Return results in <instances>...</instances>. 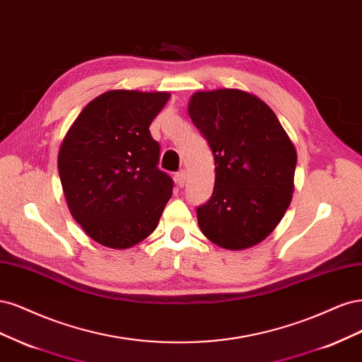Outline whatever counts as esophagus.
Listing matches in <instances>:
<instances>
[{"label": "esophagus", "mask_w": 362, "mask_h": 362, "mask_svg": "<svg viewBox=\"0 0 362 362\" xmlns=\"http://www.w3.org/2000/svg\"><path fill=\"white\" fill-rule=\"evenodd\" d=\"M174 179H176L177 186H180V188H182V186L186 182V173H185V170H180L179 173H176V176H174Z\"/></svg>", "instance_id": "obj_1"}]
</instances>
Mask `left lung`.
I'll use <instances>...</instances> for the list:
<instances>
[{"mask_svg": "<svg viewBox=\"0 0 362 362\" xmlns=\"http://www.w3.org/2000/svg\"><path fill=\"white\" fill-rule=\"evenodd\" d=\"M188 112L215 159L214 192L197 207L198 226L218 247H254L271 235L291 202L295 146L275 112L247 91H197Z\"/></svg>", "mask_w": 362, "mask_h": 362, "instance_id": "1", "label": "left lung"}]
</instances>
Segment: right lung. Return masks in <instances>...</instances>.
<instances>
[{"instance_id": "1", "label": "right lung", "mask_w": 362, "mask_h": 362, "mask_svg": "<svg viewBox=\"0 0 362 362\" xmlns=\"http://www.w3.org/2000/svg\"><path fill=\"white\" fill-rule=\"evenodd\" d=\"M168 99L167 91H107L81 111L63 139L58 174L69 211L105 247L124 250L144 240L173 194L148 131Z\"/></svg>"}]
</instances>
